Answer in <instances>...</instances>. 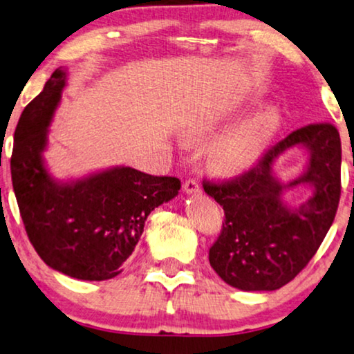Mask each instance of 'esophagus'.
Returning <instances> with one entry per match:
<instances>
[{
	"mask_svg": "<svg viewBox=\"0 0 354 354\" xmlns=\"http://www.w3.org/2000/svg\"><path fill=\"white\" fill-rule=\"evenodd\" d=\"M183 189H185L187 194H197V192H201V185L196 178H187V180L183 183Z\"/></svg>",
	"mask_w": 354,
	"mask_h": 354,
	"instance_id": "obj_1",
	"label": "esophagus"
}]
</instances>
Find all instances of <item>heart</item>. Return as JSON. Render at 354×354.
I'll list each match as a JSON object with an SVG mask.
<instances>
[{"label":"heart","instance_id":"b5f03b06","mask_svg":"<svg viewBox=\"0 0 354 354\" xmlns=\"http://www.w3.org/2000/svg\"><path fill=\"white\" fill-rule=\"evenodd\" d=\"M280 124L279 113L272 108L256 113L239 122L236 128L225 134L210 152V163L221 174L239 173L256 162L270 142ZM199 133L209 129L207 124L196 128Z\"/></svg>","mask_w":354,"mask_h":354}]
</instances>
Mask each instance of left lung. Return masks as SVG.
<instances>
[{
    "instance_id": "left-lung-1",
    "label": "left lung",
    "mask_w": 354,
    "mask_h": 354,
    "mask_svg": "<svg viewBox=\"0 0 354 354\" xmlns=\"http://www.w3.org/2000/svg\"><path fill=\"white\" fill-rule=\"evenodd\" d=\"M304 145L310 167L299 182L315 196L299 211L281 204L283 185L272 180L271 163L283 149ZM342 142L330 122L303 126L272 145L248 171L223 181H202L223 207L225 223L209 249L218 277L244 291H273L290 283L308 266L335 220L342 194Z\"/></svg>"
}]
</instances>
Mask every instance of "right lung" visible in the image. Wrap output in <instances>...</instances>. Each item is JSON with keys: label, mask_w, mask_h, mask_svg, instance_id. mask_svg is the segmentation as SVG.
I'll return each instance as SVG.
<instances>
[{"label": "right lung", "mask_w": 354, "mask_h": 354, "mask_svg": "<svg viewBox=\"0 0 354 354\" xmlns=\"http://www.w3.org/2000/svg\"><path fill=\"white\" fill-rule=\"evenodd\" d=\"M66 84L56 69L24 108L14 131L11 178L29 241L46 266L79 280L115 279L133 254L150 212L178 194L181 181L121 167L58 185L46 173V145Z\"/></svg>", "instance_id": "right-lung-1"}]
</instances>
